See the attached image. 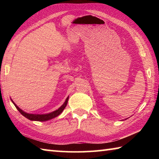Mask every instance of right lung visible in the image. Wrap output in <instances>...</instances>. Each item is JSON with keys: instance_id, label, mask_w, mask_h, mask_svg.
Listing matches in <instances>:
<instances>
[{"instance_id": "right-lung-1", "label": "right lung", "mask_w": 159, "mask_h": 159, "mask_svg": "<svg viewBox=\"0 0 159 159\" xmlns=\"http://www.w3.org/2000/svg\"><path fill=\"white\" fill-rule=\"evenodd\" d=\"M68 100H69V97H67L65 102H64L62 105H61L58 109L55 110V111H54L52 112L48 113V114H29V113L24 111L23 110L21 109L11 99L12 102L14 104V105L15 106V107L17 108L18 111L21 113V115H23L24 116L26 117V118H28V119H29L30 120H35V121H47V120H49L50 119H52V118L58 116L59 115L62 113L63 110L65 109V107L67 104V102H68Z\"/></svg>"}]
</instances>
